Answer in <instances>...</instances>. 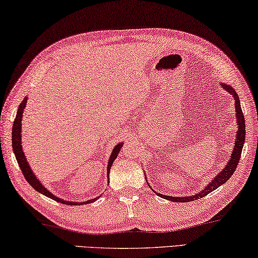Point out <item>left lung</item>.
I'll return each mask as SVG.
<instances>
[{"label":"left lung","instance_id":"1","mask_svg":"<svg viewBox=\"0 0 258 258\" xmlns=\"http://www.w3.org/2000/svg\"><path fill=\"white\" fill-rule=\"evenodd\" d=\"M220 86L224 89H226L228 93H231L233 97L235 100V112H236V125H238V132H236V137H235V142H234V148H233V151L231 154V159L228 161L226 166L224 167L223 171L216 175V177L212 179L211 182H209L207 185L206 188H203V190L200 191V193L195 194V195H190V196H181V198H174V196H169V195H163L156 193L158 196L161 198L169 200V201H173V202H189V201H194V200L198 199H202L204 196L211 193L212 190H215L216 188H218L219 186L224 185L228 179L232 177V174L234 173V171L236 170V166H238V163L240 161V156H241V151H242V147L244 144V136H246V122H244V117L242 113V110H241V105H240V100L238 94L235 93L234 89H233L230 85H226L225 83L220 84Z\"/></svg>","mask_w":258,"mask_h":258}]
</instances>
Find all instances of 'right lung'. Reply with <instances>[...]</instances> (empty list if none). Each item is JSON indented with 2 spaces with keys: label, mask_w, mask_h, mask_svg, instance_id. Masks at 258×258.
<instances>
[{
  "label": "right lung",
  "mask_w": 258,
  "mask_h": 258,
  "mask_svg": "<svg viewBox=\"0 0 258 258\" xmlns=\"http://www.w3.org/2000/svg\"><path fill=\"white\" fill-rule=\"evenodd\" d=\"M26 103H27V96L23 100L22 103H20L19 108L17 110V114H16V118H15V121H14V126H12V149H14L15 156H16V159H17L20 170H22L24 177H25V179L28 181V183H30V185L33 187L36 191H39V193L43 194L44 196H48V198L55 200V201H57V202L68 204V206H78V204H87V203H92L94 201H96V200L99 199L100 196H99V198L92 199V200H89V201H84V202L64 201L63 199L57 198L56 195L50 193V191H49L47 188L44 187L42 183H41V181L39 180V179L36 178V175L33 173V171H32L31 166L28 165L27 159L25 157V154H24V150H23V147H22V118H23L24 109H25V107H26ZM122 145H124V142H119V144H118L116 147H114L113 150H112V153H111V156L109 157L108 167H107L108 175L110 173V167H111L114 159L117 158L118 154H119V151H120V148L122 147Z\"/></svg>",
  "instance_id": "right-lung-1"
}]
</instances>
